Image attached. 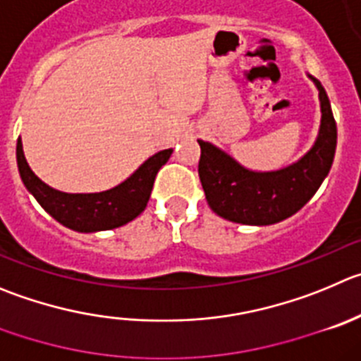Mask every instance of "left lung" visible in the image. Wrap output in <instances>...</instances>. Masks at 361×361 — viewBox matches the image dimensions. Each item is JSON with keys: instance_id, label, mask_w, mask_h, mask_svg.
Listing matches in <instances>:
<instances>
[{"instance_id": "8db88e82", "label": "left lung", "mask_w": 361, "mask_h": 361, "mask_svg": "<svg viewBox=\"0 0 361 361\" xmlns=\"http://www.w3.org/2000/svg\"><path fill=\"white\" fill-rule=\"evenodd\" d=\"M310 78L319 89L321 130L312 149L295 164L271 173H255L214 144L197 140L200 180L215 214L231 222L267 226L301 210L321 187L335 157L336 123L324 87L317 78Z\"/></svg>"}]
</instances>
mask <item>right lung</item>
<instances>
[{
  "mask_svg": "<svg viewBox=\"0 0 361 361\" xmlns=\"http://www.w3.org/2000/svg\"><path fill=\"white\" fill-rule=\"evenodd\" d=\"M173 149H164L147 158L126 181L110 190L97 194H66L40 181L30 169L18 139V167L25 187L33 194L40 207L53 219L82 233L114 230L140 215L149 201L154 178L161 165L169 160Z\"/></svg>",
  "mask_w": 361,
  "mask_h": 361,
  "instance_id": "right-lung-1",
  "label": "right lung"
}]
</instances>
